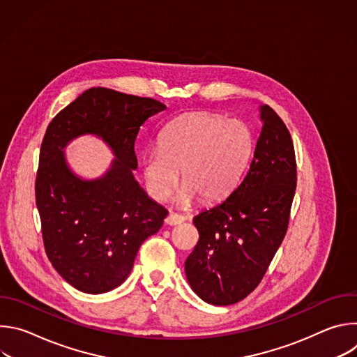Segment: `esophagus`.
Segmentation results:
<instances>
[{"mask_svg":"<svg viewBox=\"0 0 357 357\" xmlns=\"http://www.w3.org/2000/svg\"><path fill=\"white\" fill-rule=\"evenodd\" d=\"M183 220H185V218H183L182 215H178V213H169V215L165 218V223L169 225V226L181 225Z\"/></svg>","mask_w":357,"mask_h":357,"instance_id":"obj_1","label":"esophagus"}]
</instances>
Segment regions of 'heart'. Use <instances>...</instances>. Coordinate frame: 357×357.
Listing matches in <instances>:
<instances>
[{
    "mask_svg": "<svg viewBox=\"0 0 357 357\" xmlns=\"http://www.w3.org/2000/svg\"><path fill=\"white\" fill-rule=\"evenodd\" d=\"M256 148L251 128L238 120L192 113L171 123L161 135V149L145 152V185L155 200H167L179 172L178 199L189 205L197 196L206 203L227 197L244 176Z\"/></svg>",
    "mask_w": 357,
    "mask_h": 357,
    "instance_id": "obj_1",
    "label": "heart"
}]
</instances>
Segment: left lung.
Returning a JSON list of instances; mask_svg holds the SVG:
<instances>
[{"instance_id": "8db88e82", "label": "left lung", "mask_w": 357, "mask_h": 357, "mask_svg": "<svg viewBox=\"0 0 357 357\" xmlns=\"http://www.w3.org/2000/svg\"><path fill=\"white\" fill-rule=\"evenodd\" d=\"M243 181L218 205L193 218L199 241L185 261L192 289L226 307L244 299L263 280L289 222L296 188L291 134L270 106Z\"/></svg>"}]
</instances>
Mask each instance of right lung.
<instances>
[{"label":"right lung","instance_id":"obj_1","mask_svg":"<svg viewBox=\"0 0 357 357\" xmlns=\"http://www.w3.org/2000/svg\"><path fill=\"white\" fill-rule=\"evenodd\" d=\"M165 109L154 98L91 87L46 128L35 182L43 245L59 275L82 292L103 294L121 285L139 245L161 229L168 215L132 174L141 126ZM86 133L103 139L116 157L96 180L76 176L63 151Z\"/></svg>","mask_w":357,"mask_h":357}]
</instances>
